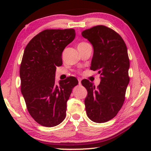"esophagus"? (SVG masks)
I'll return each instance as SVG.
<instances>
[{
    "label": "esophagus",
    "instance_id": "1",
    "mask_svg": "<svg viewBox=\"0 0 151 151\" xmlns=\"http://www.w3.org/2000/svg\"><path fill=\"white\" fill-rule=\"evenodd\" d=\"M78 84L81 85V78H78Z\"/></svg>",
    "mask_w": 151,
    "mask_h": 151
}]
</instances>
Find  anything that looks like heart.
<instances>
[{
	"mask_svg": "<svg viewBox=\"0 0 151 151\" xmlns=\"http://www.w3.org/2000/svg\"><path fill=\"white\" fill-rule=\"evenodd\" d=\"M85 43H86V42H81V43H80V44H79V45H82V44H85Z\"/></svg>",
	"mask_w": 151,
	"mask_h": 151,
	"instance_id": "b5f03b06",
	"label": "heart"
}]
</instances>
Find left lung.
<instances>
[{"label":"left lung","mask_w":151,"mask_h":151,"mask_svg":"<svg viewBox=\"0 0 151 151\" xmlns=\"http://www.w3.org/2000/svg\"><path fill=\"white\" fill-rule=\"evenodd\" d=\"M82 36L93 47L91 69L101 75L97 88L88 80L81 82L88 92L86 114L93 122H105L116 115L124 103L129 83L127 48L118 33L103 25L83 30Z\"/></svg>","instance_id":"obj_1"}]
</instances>
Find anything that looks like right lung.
<instances>
[{
    "label": "right lung",
    "instance_id": "1",
    "mask_svg": "<svg viewBox=\"0 0 151 151\" xmlns=\"http://www.w3.org/2000/svg\"><path fill=\"white\" fill-rule=\"evenodd\" d=\"M75 30L47 29L30 40L20 66L21 93L29 114L40 125L52 127L66 117V102L78 80L70 76L55 84L62 52L75 39Z\"/></svg>",
    "mask_w": 151,
    "mask_h": 151
}]
</instances>
